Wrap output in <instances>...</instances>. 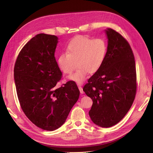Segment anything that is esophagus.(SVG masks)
Returning a JSON list of instances; mask_svg holds the SVG:
<instances>
[{"instance_id": "esophagus-1", "label": "esophagus", "mask_w": 153, "mask_h": 153, "mask_svg": "<svg viewBox=\"0 0 153 153\" xmlns=\"http://www.w3.org/2000/svg\"><path fill=\"white\" fill-rule=\"evenodd\" d=\"M77 85H78V88H79V89L81 94H84V91H83V89H82V85L81 84H78Z\"/></svg>"}]
</instances>
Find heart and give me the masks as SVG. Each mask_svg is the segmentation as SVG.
I'll return each instance as SVG.
<instances>
[{
  "mask_svg": "<svg viewBox=\"0 0 153 153\" xmlns=\"http://www.w3.org/2000/svg\"><path fill=\"white\" fill-rule=\"evenodd\" d=\"M107 51V43L103 39L78 36L68 44L67 53L59 55L58 66L64 74H71L75 69L77 62L78 68L69 78L81 84L87 78L89 72L95 73L102 67Z\"/></svg>",
  "mask_w": 153,
  "mask_h": 153,
  "instance_id": "heart-1",
  "label": "heart"
}]
</instances>
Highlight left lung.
I'll use <instances>...</instances> for the list:
<instances>
[{"label":"left lung","mask_w":153,"mask_h":153,"mask_svg":"<svg viewBox=\"0 0 153 153\" xmlns=\"http://www.w3.org/2000/svg\"><path fill=\"white\" fill-rule=\"evenodd\" d=\"M106 57L102 67L88 80L83 91L93 101L89 114L97 125L117 124L131 108L135 98L136 72L131 48L115 30L107 28Z\"/></svg>","instance_id":"8db88e82"}]
</instances>
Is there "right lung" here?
<instances>
[{"mask_svg":"<svg viewBox=\"0 0 153 153\" xmlns=\"http://www.w3.org/2000/svg\"><path fill=\"white\" fill-rule=\"evenodd\" d=\"M56 36L39 33L20 51L14 67L16 91L20 107L30 121L47 131L62 125L77 101L74 81L56 88L62 72L54 57Z\"/></svg>","mask_w":153,"mask_h":153,"instance_id":"right-lung-1","label":"right lung"}]
</instances>
